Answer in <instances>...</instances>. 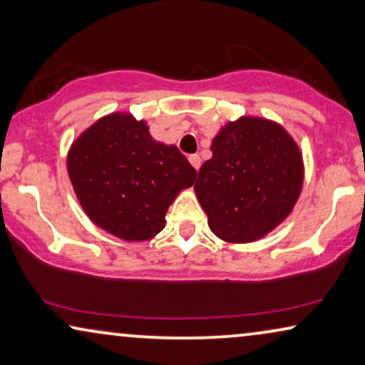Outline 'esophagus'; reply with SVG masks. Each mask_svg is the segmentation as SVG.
<instances>
[{
	"label": "esophagus",
	"instance_id": "esophagus-1",
	"mask_svg": "<svg viewBox=\"0 0 365 365\" xmlns=\"http://www.w3.org/2000/svg\"><path fill=\"white\" fill-rule=\"evenodd\" d=\"M189 163H191V166L196 169V171L201 168V158H199L197 154H191V156H189Z\"/></svg>",
	"mask_w": 365,
	"mask_h": 365
}]
</instances>
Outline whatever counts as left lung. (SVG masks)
<instances>
[{
	"label": "left lung",
	"instance_id": "1",
	"mask_svg": "<svg viewBox=\"0 0 365 365\" xmlns=\"http://www.w3.org/2000/svg\"><path fill=\"white\" fill-rule=\"evenodd\" d=\"M211 151L194 192L219 239L254 242L286 221L301 196L304 159L281 124L259 116L227 121Z\"/></svg>",
	"mask_w": 365,
	"mask_h": 365
}]
</instances>
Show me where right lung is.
<instances>
[{
  "label": "right lung",
  "instance_id": "add662e5",
  "mask_svg": "<svg viewBox=\"0 0 365 365\" xmlns=\"http://www.w3.org/2000/svg\"><path fill=\"white\" fill-rule=\"evenodd\" d=\"M66 168L89 221L128 242L156 237L174 199L196 181L179 149L153 139L148 123L126 111L84 129L69 146Z\"/></svg>",
  "mask_w": 365,
  "mask_h": 365
}]
</instances>
